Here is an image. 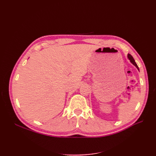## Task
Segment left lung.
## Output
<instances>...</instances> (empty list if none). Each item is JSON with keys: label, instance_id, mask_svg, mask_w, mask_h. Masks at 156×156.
I'll return each instance as SVG.
<instances>
[{"label": "left lung", "instance_id": "1", "mask_svg": "<svg viewBox=\"0 0 156 156\" xmlns=\"http://www.w3.org/2000/svg\"><path fill=\"white\" fill-rule=\"evenodd\" d=\"M127 57H128L129 60H130V62H131L132 64H133L135 66H136V68H137V69L139 70V67H138V66H137V64H136L135 60H134V59H133V56H132L130 54H128V55H127Z\"/></svg>", "mask_w": 156, "mask_h": 156}]
</instances>
